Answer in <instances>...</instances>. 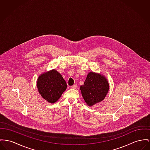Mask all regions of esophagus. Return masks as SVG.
<instances>
[{"label":"esophagus","instance_id":"1","mask_svg":"<svg viewBox=\"0 0 150 150\" xmlns=\"http://www.w3.org/2000/svg\"><path fill=\"white\" fill-rule=\"evenodd\" d=\"M71 88H73V89H76L77 88V84H74L73 86H71Z\"/></svg>","mask_w":150,"mask_h":150}]
</instances>
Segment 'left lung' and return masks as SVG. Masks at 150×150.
<instances>
[{"label": "left lung", "instance_id": "8db88e82", "mask_svg": "<svg viewBox=\"0 0 150 150\" xmlns=\"http://www.w3.org/2000/svg\"><path fill=\"white\" fill-rule=\"evenodd\" d=\"M80 90L85 102L91 106L105 99L109 90V84L104 76L90 72Z\"/></svg>", "mask_w": 150, "mask_h": 150}]
</instances>
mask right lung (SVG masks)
Returning a JSON list of instances; mask_svg holds the SVG:
<instances>
[{
  "mask_svg": "<svg viewBox=\"0 0 150 150\" xmlns=\"http://www.w3.org/2000/svg\"><path fill=\"white\" fill-rule=\"evenodd\" d=\"M37 88L44 100L53 103L58 100L67 89V85L60 73L53 69L39 76L37 81Z\"/></svg>",
  "mask_w": 150,
  "mask_h": 150,
  "instance_id": "1",
  "label": "right lung"
}]
</instances>
